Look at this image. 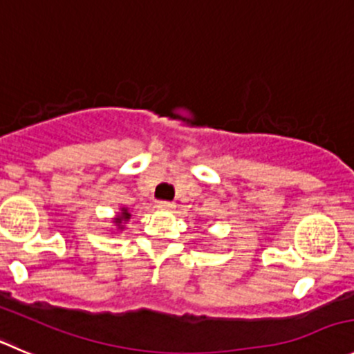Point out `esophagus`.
Returning a JSON list of instances; mask_svg holds the SVG:
<instances>
[{
	"label": "esophagus",
	"mask_w": 354,
	"mask_h": 354,
	"mask_svg": "<svg viewBox=\"0 0 354 354\" xmlns=\"http://www.w3.org/2000/svg\"><path fill=\"white\" fill-rule=\"evenodd\" d=\"M156 208L158 210H174L175 203H171V201H158Z\"/></svg>",
	"instance_id": "34e87169"
}]
</instances>
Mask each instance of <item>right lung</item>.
Instances as JSON below:
<instances>
[{"instance_id":"obj_1","label":"right lung","mask_w":354,"mask_h":354,"mask_svg":"<svg viewBox=\"0 0 354 354\" xmlns=\"http://www.w3.org/2000/svg\"><path fill=\"white\" fill-rule=\"evenodd\" d=\"M130 217H132V215L129 214V210H127V208H121L120 215H116V218H114V224L118 225V230H123V224L127 221H130Z\"/></svg>"}]
</instances>
